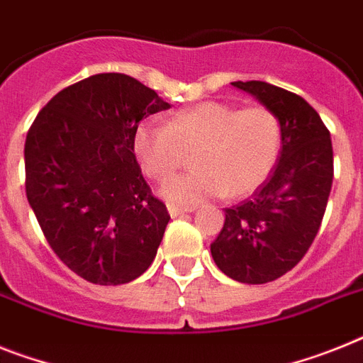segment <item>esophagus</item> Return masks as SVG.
<instances>
[{
	"label": "esophagus",
	"instance_id": "obj_1",
	"mask_svg": "<svg viewBox=\"0 0 363 363\" xmlns=\"http://www.w3.org/2000/svg\"><path fill=\"white\" fill-rule=\"evenodd\" d=\"M191 210H194V206L167 205V212H169V216H172V218H177V216H181V214H188V212H191Z\"/></svg>",
	"mask_w": 363,
	"mask_h": 363
}]
</instances>
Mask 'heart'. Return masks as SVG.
<instances>
[{"label": "heart", "mask_w": 363, "mask_h": 363, "mask_svg": "<svg viewBox=\"0 0 363 363\" xmlns=\"http://www.w3.org/2000/svg\"><path fill=\"white\" fill-rule=\"evenodd\" d=\"M280 142V121L266 106L205 101L177 111L164 125L142 123L133 149L145 175L158 182L175 175L191 155L196 169L167 182L162 194L172 203L194 205L223 194H252L273 172Z\"/></svg>", "instance_id": "obj_1"}]
</instances>
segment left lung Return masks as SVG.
Returning a JSON list of instances; mask_svg holds the SVG:
<instances>
[{"label": "left lung", "mask_w": 363, "mask_h": 363, "mask_svg": "<svg viewBox=\"0 0 363 363\" xmlns=\"http://www.w3.org/2000/svg\"><path fill=\"white\" fill-rule=\"evenodd\" d=\"M233 84L275 112L282 149L257 191L225 208L210 252L230 279L266 284L299 264L321 227L334 177L332 140L318 112L297 94L262 81Z\"/></svg>", "instance_id": "1"}]
</instances>
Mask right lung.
<instances>
[{
    "label": "right lung",
    "mask_w": 363,
    "mask_h": 363,
    "mask_svg": "<svg viewBox=\"0 0 363 363\" xmlns=\"http://www.w3.org/2000/svg\"><path fill=\"white\" fill-rule=\"evenodd\" d=\"M169 108L125 73H97L60 90L26 138V194L50 247L101 286L138 279L169 221L136 162L142 118Z\"/></svg>",
    "instance_id": "right-lung-1"
}]
</instances>
